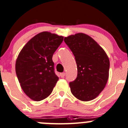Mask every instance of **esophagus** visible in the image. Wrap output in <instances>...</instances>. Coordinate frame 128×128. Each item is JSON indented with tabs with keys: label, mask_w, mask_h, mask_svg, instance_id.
I'll list each match as a JSON object with an SVG mask.
<instances>
[{
	"label": "esophagus",
	"mask_w": 128,
	"mask_h": 128,
	"mask_svg": "<svg viewBox=\"0 0 128 128\" xmlns=\"http://www.w3.org/2000/svg\"><path fill=\"white\" fill-rule=\"evenodd\" d=\"M65 74H66L65 73H60V75L62 78H64V76H65Z\"/></svg>",
	"instance_id": "1"
}]
</instances>
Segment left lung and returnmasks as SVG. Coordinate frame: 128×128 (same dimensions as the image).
Listing matches in <instances>:
<instances>
[{
  "mask_svg": "<svg viewBox=\"0 0 128 128\" xmlns=\"http://www.w3.org/2000/svg\"><path fill=\"white\" fill-rule=\"evenodd\" d=\"M64 42L75 57L78 75L69 84L77 99L88 102L103 90L109 78L110 60L103 48L83 33L64 37Z\"/></svg>",
  "mask_w": 128,
  "mask_h": 128,
  "instance_id": "obj_1",
  "label": "left lung"
}]
</instances>
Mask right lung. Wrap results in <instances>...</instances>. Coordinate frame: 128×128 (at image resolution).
Returning <instances> with one entry per match:
<instances>
[{"label":"right lung","mask_w":128,"mask_h":128,"mask_svg":"<svg viewBox=\"0 0 128 128\" xmlns=\"http://www.w3.org/2000/svg\"><path fill=\"white\" fill-rule=\"evenodd\" d=\"M63 40V36L43 32L32 38L20 52L16 74L22 90L32 100L47 98L58 80L52 56Z\"/></svg>","instance_id":"obj_1"}]
</instances>
